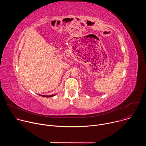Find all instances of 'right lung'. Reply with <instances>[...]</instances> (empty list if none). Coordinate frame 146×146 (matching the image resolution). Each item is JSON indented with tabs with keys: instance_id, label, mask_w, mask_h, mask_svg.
Returning a JSON list of instances; mask_svg holds the SVG:
<instances>
[{
	"instance_id": "1",
	"label": "right lung",
	"mask_w": 146,
	"mask_h": 146,
	"mask_svg": "<svg viewBox=\"0 0 146 146\" xmlns=\"http://www.w3.org/2000/svg\"><path fill=\"white\" fill-rule=\"evenodd\" d=\"M55 94H54V95H39L41 96H43V97H46V98H49V97H52V96H54Z\"/></svg>"
}]
</instances>
